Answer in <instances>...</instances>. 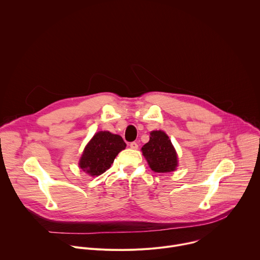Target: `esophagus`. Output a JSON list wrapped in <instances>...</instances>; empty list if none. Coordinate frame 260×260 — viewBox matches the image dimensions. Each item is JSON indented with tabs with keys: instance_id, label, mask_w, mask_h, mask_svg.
<instances>
[{
	"instance_id": "1",
	"label": "esophagus",
	"mask_w": 260,
	"mask_h": 260,
	"mask_svg": "<svg viewBox=\"0 0 260 260\" xmlns=\"http://www.w3.org/2000/svg\"><path fill=\"white\" fill-rule=\"evenodd\" d=\"M129 147L132 148V149H138L139 145H138V143H136V142H132V143H129Z\"/></svg>"
}]
</instances>
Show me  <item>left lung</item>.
<instances>
[{"label":"left lung","mask_w":260,"mask_h":260,"mask_svg":"<svg viewBox=\"0 0 260 260\" xmlns=\"http://www.w3.org/2000/svg\"><path fill=\"white\" fill-rule=\"evenodd\" d=\"M142 152L152 171L169 173L176 170L178 165L177 154L165 132H151L150 140L142 147Z\"/></svg>","instance_id":"8db88e82"}]
</instances>
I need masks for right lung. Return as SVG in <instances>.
I'll list each match as a JSON object with an SVG mask.
<instances>
[{
	"label": "right lung",
	"instance_id": "1",
	"mask_svg": "<svg viewBox=\"0 0 260 260\" xmlns=\"http://www.w3.org/2000/svg\"><path fill=\"white\" fill-rule=\"evenodd\" d=\"M125 146L120 136L109 132H99L85 147L79 167L90 176H99L111 167Z\"/></svg>",
	"mask_w": 260,
	"mask_h": 260
}]
</instances>
